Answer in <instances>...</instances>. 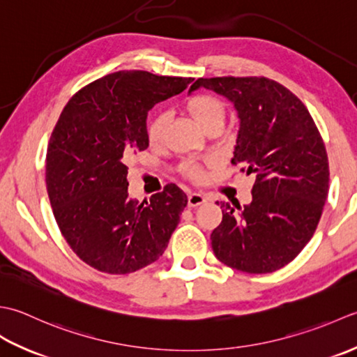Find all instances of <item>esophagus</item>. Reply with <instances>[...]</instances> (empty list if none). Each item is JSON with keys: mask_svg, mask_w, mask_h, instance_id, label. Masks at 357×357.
I'll return each instance as SVG.
<instances>
[{"mask_svg": "<svg viewBox=\"0 0 357 357\" xmlns=\"http://www.w3.org/2000/svg\"><path fill=\"white\" fill-rule=\"evenodd\" d=\"M205 202H206V197L203 194L194 192V194H189L188 195V206L189 208H197V206L203 205V203H205Z\"/></svg>", "mask_w": 357, "mask_h": 357, "instance_id": "obj_1", "label": "esophagus"}]
</instances>
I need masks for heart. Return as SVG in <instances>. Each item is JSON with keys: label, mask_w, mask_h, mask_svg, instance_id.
Returning <instances> with one entry per match:
<instances>
[{"label": "heart", "mask_w": 357, "mask_h": 357, "mask_svg": "<svg viewBox=\"0 0 357 357\" xmlns=\"http://www.w3.org/2000/svg\"><path fill=\"white\" fill-rule=\"evenodd\" d=\"M186 111L189 115L199 123L203 129H208L213 125H223L225 120V106L220 98L214 96H209V93H195V96L189 97L186 100ZM165 129H166V115L165 114H157L154 119H151L148 123V142L152 146H158L160 143L163 142L165 137ZM185 176L194 181H199L203 177V171L199 165L192 162H188L183 165Z\"/></svg>", "instance_id": "obj_1"}]
</instances>
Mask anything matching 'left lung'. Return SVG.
I'll return each instance as SVG.
<instances>
[{"instance_id": "8db88e82", "label": "left lung", "mask_w": 357, "mask_h": 357, "mask_svg": "<svg viewBox=\"0 0 357 357\" xmlns=\"http://www.w3.org/2000/svg\"><path fill=\"white\" fill-rule=\"evenodd\" d=\"M234 105L240 128L232 165L254 174L252 200L220 203L211 234L215 257L234 270L265 274L296 259L321 220L328 195V157L314 120L285 86L265 77L199 78Z\"/></svg>"}]
</instances>
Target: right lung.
<instances>
[{
    "instance_id": "obj_1",
    "label": "right lung",
    "mask_w": 357,
    "mask_h": 357,
    "mask_svg": "<svg viewBox=\"0 0 357 357\" xmlns=\"http://www.w3.org/2000/svg\"><path fill=\"white\" fill-rule=\"evenodd\" d=\"M192 78L120 70L72 97L50 135L46 186L63 237L107 274H129L165 252L188 203L177 185L149 202L128 197V158L149 146L148 112Z\"/></svg>"
}]
</instances>
